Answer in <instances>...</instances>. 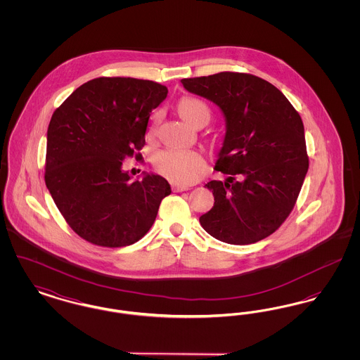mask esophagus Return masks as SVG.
I'll list each match as a JSON object with an SVG mask.
<instances>
[{
  "label": "esophagus",
  "instance_id": "esophagus-1",
  "mask_svg": "<svg viewBox=\"0 0 360 360\" xmlns=\"http://www.w3.org/2000/svg\"><path fill=\"white\" fill-rule=\"evenodd\" d=\"M172 190H174L175 193H179V191H186V190H190V186H182V185H172Z\"/></svg>",
  "mask_w": 360,
  "mask_h": 360
}]
</instances>
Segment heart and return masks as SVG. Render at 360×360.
<instances>
[{
	"label": "heart",
	"instance_id": "heart-1",
	"mask_svg": "<svg viewBox=\"0 0 360 360\" xmlns=\"http://www.w3.org/2000/svg\"><path fill=\"white\" fill-rule=\"evenodd\" d=\"M179 117L188 125L197 128L205 125L210 112L205 103L194 97H182L176 103ZM154 134V122L148 129V136ZM155 170L174 184L190 185L194 184L205 170V159L197 151H172L165 150L155 155Z\"/></svg>",
	"mask_w": 360,
	"mask_h": 360
}]
</instances>
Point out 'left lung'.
<instances>
[{
	"instance_id": "8db88e82",
	"label": "left lung",
	"mask_w": 360,
	"mask_h": 360,
	"mask_svg": "<svg viewBox=\"0 0 360 360\" xmlns=\"http://www.w3.org/2000/svg\"><path fill=\"white\" fill-rule=\"evenodd\" d=\"M181 82L217 105L225 120L216 170L228 176L205 185L214 205L200 217L202 228L238 245L270 236L290 214L308 172L300 115L281 90L251 74L225 71Z\"/></svg>"
}]
</instances>
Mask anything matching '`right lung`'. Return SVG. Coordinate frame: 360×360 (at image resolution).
Here are the masks:
<instances>
[{"label":"right lung","instance_id":"add662e5","mask_svg":"<svg viewBox=\"0 0 360 360\" xmlns=\"http://www.w3.org/2000/svg\"><path fill=\"white\" fill-rule=\"evenodd\" d=\"M167 87L135 78H96L52 115L46 185L75 233L103 247H124L153 226L170 184L154 172L131 181L127 156L146 144L151 112Z\"/></svg>","mask_w":360,"mask_h":360}]
</instances>
